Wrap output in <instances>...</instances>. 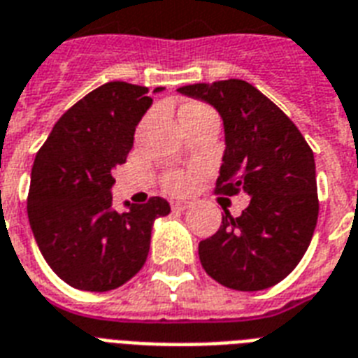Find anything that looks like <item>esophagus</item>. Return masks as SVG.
Returning <instances> with one entry per match:
<instances>
[{
    "label": "esophagus",
    "instance_id": "esophagus-1",
    "mask_svg": "<svg viewBox=\"0 0 358 358\" xmlns=\"http://www.w3.org/2000/svg\"><path fill=\"white\" fill-rule=\"evenodd\" d=\"M171 208L174 213H182V210L189 208V201H171Z\"/></svg>",
    "mask_w": 358,
    "mask_h": 358
}]
</instances>
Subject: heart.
Wrapping results in <instances>:
<instances>
[{
	"mask_svg": "<svg viewBox=\"0 0 358 358\" xmlns=\"http://www.w3.org/2000/svg\"><path fill=\"white\" fill-rule=\"evenodd\" d=\"M205 113L213 112L203 104H189L180 112V119H182V121H187V119L199 117V115H205ZM187 184H189V178H187L186 174H182V172H172V174H169L165 180V186L169 192H184L187 187Z\"/></svg>",
	"mask_w": 358,
	"mask_h": 358,
	"instance_id": "obj_1",
	"label": "heart"
}]
</instances>
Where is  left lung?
<instances>
[{
	"instance_id": "8db88e82",
	"label": "left lung",
	"mask_w": 358,
	"mask_h": 358,
	"mask_svg": "<svg viewBox=\"0 0 358 358\" xmlns=\"http://www.w3.org/2000/svg\"><path fill=\"white\" fill-rule=\"evenodd\" d=\"M178 92L222 117L226 150L216 192L250 197L241 216L226 210L218 231L201 241V264L233 290L273 287L300 264L317 226L313 152L285 112L243 79L186 85Z\"/></svg>"
}]
</instances>
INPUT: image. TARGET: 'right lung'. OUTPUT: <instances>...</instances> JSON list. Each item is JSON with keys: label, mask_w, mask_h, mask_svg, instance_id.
I'll return each instance as SVG.
<instances>
[{"label": "right lung", "mask_w": 358, "mask_h": 358, "mask_svg": "<svg viewBox=\"0 0 358 358\" xmlns=\"http://www.w3.org/2000/svg\"><path fill=\"white\" fill-rule=\"evenodd\" d=\"M148 94L125 81L94 89L58 119L31 166V233L52 271L79 290L108 292L132 279L150 252L153 222L171 213L163 197L113 208L112 172L153 104Z\"/></svg>", "instance_id": "add662e5"}]
</instances>
